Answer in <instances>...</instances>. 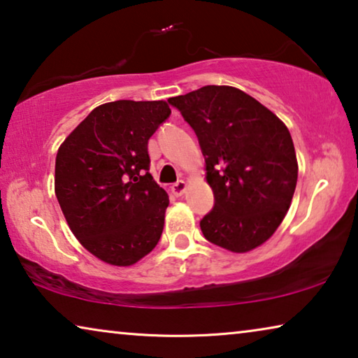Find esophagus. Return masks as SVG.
Wrapping results in <instances>:
<instances>
[{"label":"esophagus","instance_id":"1","mask_svg":"<svg viewBox=\"0 0 358 358\" xmlns=\"http://www.w3.org/2000/svg\"><path fill=\"white\" fill-rule=\"evenodd\" d=\"M170 189H172V193L178 197V196H181V194L185 193V189H186V183H185L183 180H180V181H177V183H173V185H172V188H170Z\"/></svg>","mask_w":358,"mask_h":358}]
</instances>
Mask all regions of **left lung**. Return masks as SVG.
Masks as SVG:
<instances>
[{
	"label": "left lung",
	"instance_id": "obj_1",
	"mask_svg": "<svg viewBox=\"0 0 358 358\" xmlns=\"http://www.w3.org/2000/svg\"><path fill=\"white\" fill-rule=\"evenodd\" d=\"M193 128L206 159L213 207L201 220L207 241L248 252L276 231L297 183L286 125L241 90L207 85L169 99Z\"/></svg>",
	"mask_w": 358,
	"mask_h": 358
}]
</instances>
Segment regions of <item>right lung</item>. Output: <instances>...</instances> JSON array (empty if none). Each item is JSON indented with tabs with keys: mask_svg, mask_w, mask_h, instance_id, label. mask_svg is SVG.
<instances>
[{
	"mask_svg": "<svg viewBox=\"0 0 358 358\" xmlns=\"http://www.w3.org/2000/svg\"><path fill=\"white\" fill-rule=\"evenodd\" d=\"M170 112L165 101L101 104L57 151L55 189L64 217L106 264H136L161 239L169 196L149 173L148 141Z\"/></svg>",
	"mask_w": 358,
	"mask_h": 358,
	"instance_id": "1",
	"label": "right lung"
}]
</instances>
